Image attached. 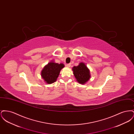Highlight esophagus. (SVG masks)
Masks as SVG:
<instances>
[{
    "label": "esophagus",
    "mask_w": 134,
    "mask_h": 134,
    "mask_svg": "<svg viewBox=\"0 0 134 134\" xmlns=\"http://www.w3.org/2000/svg\"><path fill=\"white\" fill-rule=\"evenodd\" d=\"M66 66H67V67H70V66H71V64H67Z\"/></svg>",
    "instance_id": "esophagus-1"
}]
</instances>
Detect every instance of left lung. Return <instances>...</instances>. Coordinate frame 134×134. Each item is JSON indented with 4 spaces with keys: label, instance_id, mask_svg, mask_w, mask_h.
Listing matches in <instances>:
<instances>
[{
    "label": "left lung",
    "instance_id": "obj_1",
    "mask_svg": "<svg viewBox=\"0 0 134 134\" xmlns=\"http://www.w3.org/2000/svg\"><path fill=\"white\" fill-rule=\"evenodd\" d=\"M72 69L77 81L79 84H84L90 79V70L83 62L80 63L77 66H74Z\"/></svg>",
    "mask_w": 134,
    "mask_h": 134
}]
</instances>
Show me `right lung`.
<instances>
[{
  "label": "right lung",
  "instance_id": "right-lung-1",
  "mask_svg": "<svg viewBox=\"0 0 134 134\" xmlns=\"http://www.w3.org/2000/svg\"><path fill=\"white\" fill-rule=\"evenodd\" d=\"M65 66L64 64H59L52 61L45 65L41 71V76L46 83L50 84L55 82L59 75L61 69Z\"/></svg>",
  "mask_w": 134,
  "mask_h": 134
}]
</instances>
